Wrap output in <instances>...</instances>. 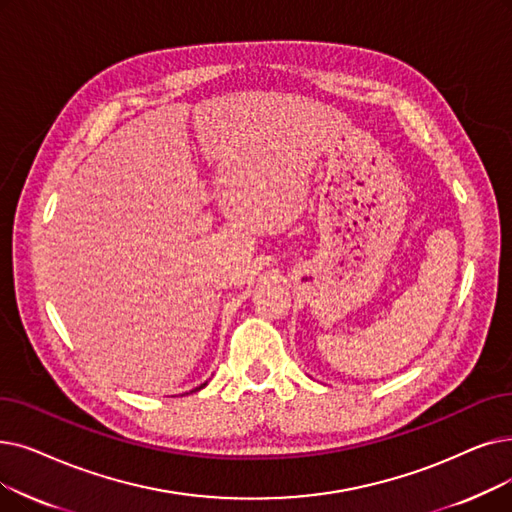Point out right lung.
Segmentation results:
<instances>
[{
  "instance_id": "1",
  "label": "right lung",
  "mask_w": 512,
  "mask_h": 512,
  "mask_svg": "<svg viewBox=\"0 0 512 512\" xmlns=\"http://www.w3.org/2000/svg\"><path fill=\"white\" fill-rule=\"evenodd\" d=\"M205 385H207V383H205ZM205 385H201V387H196V389H194V391H198V389H203V387H205Z\"/></svg>"
}]
</instances>
